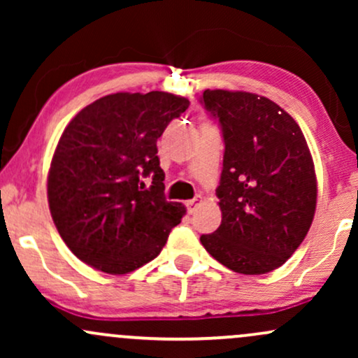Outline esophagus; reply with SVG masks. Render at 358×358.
Segmentation results:
<instances>
[{
	"mask_svg": "<svg viewBox=\"0 0 358 358\" xmlns=\"http://www.w3.org/2000/svg\"><path fill=\"white\" fill-rule=\"evenodd\" d=\"M200 203H202V196H195V199H193V200H188V202H187L188 212H190V213L195 212V208L199 207Z\"/></svg>",
	"mask_w": 358,
	"mask_h": 358,
	"instance_id": "1",
	"label": "esophagus"
}]
</instances>
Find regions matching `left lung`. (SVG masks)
<instances>
[{"mask_svg":"<svg viewBox=\"0 0 358 358\" xmlns=\"http://www.w3.org/2000/svg\"><path fill=\"white\" fill-rule=\"evenodd\" d=\"M202 104L219 121L225 151L217 188L222 222L200 242L234 273H271L293 256L313 222L310 148L298 122L268 97L207 89Z\"/></svg>","mask_w":358,"mask_h":358,"instance_id":"obj_1","label":"left lung"}]
</instances>
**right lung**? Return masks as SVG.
I'll return each mask as SVG.
<instances>
[{
    "label": "right lung",
    "instance_id": "1",
    "mask_svg": "<svg viewBox=\"0 0 358 358\" xmlns=\"http://www.w3.org/2000/svg\"><path fill=\"white\" fill-rule=\"evenodd\" d=\"M188 106L159 90L117 92L65 127L48 171V207L60 237L85 264L131 273L153 261L182 222L185 207L163 193L156 141Z\"/></svg>",
    "mask_w": 358,
    "mask_h": 358
}]
</instances>
